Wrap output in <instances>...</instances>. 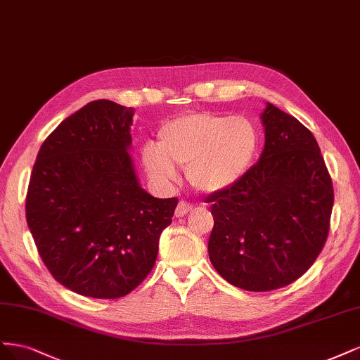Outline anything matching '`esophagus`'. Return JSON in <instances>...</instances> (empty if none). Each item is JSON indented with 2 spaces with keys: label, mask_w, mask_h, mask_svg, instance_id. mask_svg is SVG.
Instances as JSON below:
<instances>
[{
  "label": "esophagus",
  "mask_w": 360,
  "mask_h": 360,
  "mask_svg": "<svg viewBox=\"0 0 360 360\" xmlns=\"http://www.w3.org/2000/svg\"><path fill=\"white\" fill-rule=\"evenodd\" d=\"M193 211V205L191 203H187V202H179L178 203V206H176V211H175V215L178 217V218H181V217H184V215H187L188 212H191Z\"/></svg>",
  "instance_id": "34e87169"
}]
</instances>
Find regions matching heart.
Returning <instances> with one entry per match:
<instances>
[{
    "mask_svg": "<svg viewBox=\"0 0 360 360\" xmlns=\"http://www.w3.org/2000/svg\"><path fill=\"white\" fill-rule=\"evenodd\" d=\"M257 149L259 131L248 118L193 112L161 127L158 146L146 143L142 160L155 181L175 179L181 166L194 188L218 193L245 175Z\"/></svg>",
    "mask_w": 360,
    "mask_h": 360,
    "instance_id": "b5f03b06",
    "label": "heart"
}]
</instances>
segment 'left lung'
<instances>
[{
    "label": "left lung",
    "mask_w": 360,
    "mask_h": 360,
    "mask_svg": "<svg viewBox=\"0 0 360 360\" xmlns=\"http://www.w3.org/2000/svg\"><path fill=\"white\" fill-rule=\"evenodd\" d=\"M264 148L231 187L211 194L207 251L226 281L269 292L302 276L329 233L333 187L316 137L274 104L260 115Z\"/></svg>",
    "instance_id": "1"
}]
</instances>
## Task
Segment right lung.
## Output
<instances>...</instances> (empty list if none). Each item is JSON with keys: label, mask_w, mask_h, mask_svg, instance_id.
Returning a JSON list of instances; mask_svg holds the SVG:
<instances>
[{"label": "right lung", "mask_w": 360, "mask_h": 360, "mask_svg": "<svg viewBox=\"0 0 360 360\" xmlns=\"http://www.w3.org/2000/svg\"><path fill=\"white\" fill-rule=\"evenodd\" d=\"M133 115L110 100L88 103L48 136L31 172V235L52 276L77 295L118 299L141 284L178 205L139 184Z\"/></svg>", "instance_id": "obj_1"}]
</instances>
